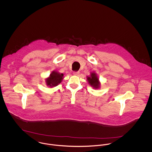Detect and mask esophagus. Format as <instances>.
Here are the masks:
<instances>
[{
	"label": "esophagus",
	"instance_id": "1",
	"mask_svg": "<svg viewBox=\"0 0 152 152\" xmlns=\"http://www.w3.org/2000/svg\"><path fill=\"white\" fill-rule=\"evenodd\" d=\"M79 71H74L73 73V75H78L79 74Z\"/></svg>",
	"mask_w": 152,
	"mask_h": 152
}]
</instances>
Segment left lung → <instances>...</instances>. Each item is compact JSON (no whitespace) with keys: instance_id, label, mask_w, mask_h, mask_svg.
Returning a JSON list of instances; mask_svg holds the SVG:
<instances>
[{"instance_id":"obj_1","label":"left lung","mask_w":152,"mask_h":152,"mask_svg":"<svg viewBox=\"0 0 152 152\" xmlns=\"http://www.w3.org/2000/svg\"><path fill=\"white\" fill-rule=\"evenodd\" d=\"M87 79L89 85H91L93 88L95 89H98L100 88V83L99 80V78L97 77L96 73H91L90 76H87Z\"/></svg>"}]
</instances>
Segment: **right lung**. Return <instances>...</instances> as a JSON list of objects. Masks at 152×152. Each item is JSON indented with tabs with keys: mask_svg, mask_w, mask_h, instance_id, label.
Returning <instances> with one entry per match:
<instances>
[{
	"mask_svg": "<svg viewBox=\"0 0 152 152\" xmlns=\"http://www.w3.org/2000/svg\"><path fill=\"white\" fill-rule=\"evenodd\" d=\"M64 75L63 73H60L56 71H53L50 74V77L45 80L46 84L50 87H56L58 86L63 79Z\"/></svg>",
	"mask_w": 152,
	"mask_h": 152,
	"instance_id": "right-lung-1",
	"label": "right lung"
}]
</instances>
